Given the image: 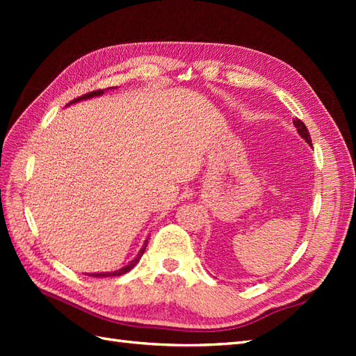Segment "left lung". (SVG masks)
<instances>
[{
    "label": "left lung",
    "instance_id": "8db88e82",
    "mask_svg": "<svg viewBox=\"0 0 356 356\" xmlns=\"http://www.w3.org/2000/svg\"><path fill=\"white\" fill-rule=\"evenodd\" d=\"M293 125H295V128H297V131L300 133V136H301V138H303L307 143H309V145H312V140H311V134H309V131H307V128H306V125L303 124V122H301V120L300 119H297V118H295L293 119Z\"/></svg>",
    "mask_w": 356,
    "mask_h": 356
}]
</instances>
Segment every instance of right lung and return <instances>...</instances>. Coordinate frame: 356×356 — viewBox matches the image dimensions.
Listing matches in <instances>:
<instances>
[{"label":"right lung","instance_id":"right-lung-1","mask_svg":"<svg viewBox=\"0 0 356 356\" xmlns=\"http://www.w3.org/2000/svg\"><path fill=\"white\" fill-rule=\"evenodd\" d=\"M102 93H104V90H93V92L82 95V96L76 97V99H73L72 102H78V101H81V99H88V97L99 96V95H102ZM72 102H70V104H72ZM147 243H148V241H145V245H143V248L140 249V252L138 254V257H136L134 260H131V263H128L125 268L119 269V270H115V272H102V274H90V275H92V277H118V275H122V274H125V272H128V270H131V269L136 266V264H138V261L140 260V257H142L143 251H145V248H147Z\"/></svg>","mask_w":356,"mask_h":356}]
</instances>
